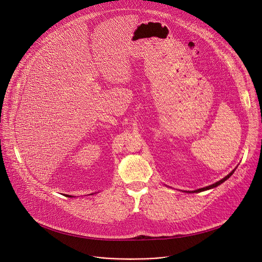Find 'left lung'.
<instances>
[{"label":"left lung","mask_w":262,"mask_h":262,"mask_svg":"<svg viewBox=\"0 0 262 262\" xmlns=\"http://www.w3.org/2000/svg\"><path fill=\"white\" fill-rule=\"evenodd\" d=\"M236 169V168H235ZM235 169H233L227 176H225L224 178H222L221 180H219V181H216L215 183H212V184H210V185H208V186H205V188H201V189H198V190H196V191H183V192H185V193H200V192H203V191H207V190H210V189H213V188H215V186H217V185H220V184H222L224 181H226L233 173H234V171H235Z\"/></svg>","instance_id":"left-lung-1"}]
</instances>
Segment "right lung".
<instances>
[{
    "instance_id": "1",
    "label": "right lung",
    "mask_w": 262,
    "mask_h": 262,
    "mask_svg": "<svg viewBox=\"0 0 262 262\" xmlns=\"http://www.w3.org/2000/svg\"><path fill=\"white\" fill-rule=\"evenodd\" d=\"M66 197H72V196H70V195H66Z\"/></svg>"
}]
</instances>
